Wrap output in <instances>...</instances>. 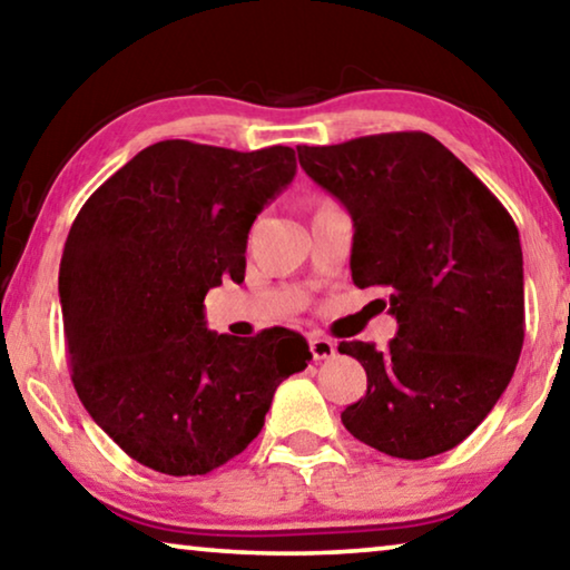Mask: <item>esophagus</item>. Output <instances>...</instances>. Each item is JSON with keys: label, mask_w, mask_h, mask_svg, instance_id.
Masks as SVG:
<instances>
[{"label": "esophagus", "mask_w": 570, "mask_h": 570, "mask_svg": "<svg viewBox=\"0 0 570 570\" xmlns=\"http://www.w3.org/2000/svg\"><path fill=\"white\" fill-rule=\"evenodd\" d=\"M309 347L314 360H330L334 355V350H337V345H334L330 337H320V334H314L309 340Z\"/></svg>", "instance_id": "34e87169"}]
</instances>
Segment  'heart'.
<instances>
[{
	"mask_svg": "<svg viewBox=\"0 0 570 570\" xmlns=\"http://www.w3.org/2000/svg\"><path fill=\"white\" fill-rule=\"evenodd\" d=\"M327 205H332L330 200H324V197H322V200H317V203H314V213H317L320 210V207H327Z\"/></svg>",
	"mask_w": 570,
	"mask_h": 570,
	"instance_id": "b5f03b06",
	"label": "heart"
}]
</instances>
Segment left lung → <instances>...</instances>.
Returning <instances> with one entry per match:
<instances>
[{"label":"left lung","instance_id":"left-lung-1","mask_svg":"<svg viewBox=\"0 0 570 570\" xmlns=\"http://www.w3.org/2000/svg\"><path fill=\"white\" fill-rule=\"evenodd\" d=\"M296 151L306 175L352 215V282L385 288L399 320L383 352L340 342L367 373V393L342 411V423L387 456L444 454L487 419L520 360L518 225L472 169L423 131Z\"/></svg>","mask_w":570,"mask_h":570}]
</instances>
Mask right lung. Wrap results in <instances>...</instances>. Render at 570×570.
<instances>
[{
  "instance_id": "right-lung-1",
  "label": "right lung",
  "mask_w": 570,
  "mask_h": 570,
  "mask_svg": "<svg viewBox=\"0 0 570 570\" xmlns=\"http://www.w3.org/2000/svg\"><path fill=\"white\" fill-rule=\"evenodd\" d=\"M292 147L236 151L157 141L80 207L60 258L76 393L139 464L195 476L264 429L276 387L312 360L302 334L205 327L213 286L246 276L256 215L292 183Z\"/></svg>"
}]
</instances>
